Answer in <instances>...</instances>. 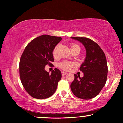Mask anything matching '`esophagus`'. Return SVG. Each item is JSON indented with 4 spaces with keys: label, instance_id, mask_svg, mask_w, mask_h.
<instances>
[{
    "label": "esophagus",
    "instance_id": "1",
    "mask_svg": "<svg viewBox=\"0 0 123 123\" xmlns=\"http://www.w3.org/2000/svg\"><path fill=\"white\" fill-rule=\"evenodd\" d=\"M66 74H67V73L64 72H62V75H63V76L66 75Z\"/></svg>",
    "mask_w": 123,
    "mask_h": 123
}]
</instances>
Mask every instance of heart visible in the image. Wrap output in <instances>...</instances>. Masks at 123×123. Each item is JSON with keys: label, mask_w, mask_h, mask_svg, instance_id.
<instances>
[{"label": "heart", "mask_w": 123, "mask_h": 123, "mask_svg": "<svg viewBox=\"0 0 123 123\" xmlns=\"http://www.w3.org/2000/svg\"><path fill=\"white\" fill-rule=\"evenodd\" d=\"M57 47H55V48L54 49L53 51V54L54 56H55L56 54V49H57ZM79 49V50H80V47L78 45L75 44H72L70 45V50L73 49ZM74 63L73 62H68V61H63L60 63L59 66L62 69L66 70H68L70 69V68L72 67V66H73Z\"/></svg>", "instance_id": "b5f03b06"}]
</instances>
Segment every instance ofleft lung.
<instances>
[{"label": "left lung", "instance_id": "obj_1", "mask_svg": "<svg viewBox=\"0 0 123 123\" xmlns=\"http://www.w3.org/2000/svg\"><path fill=\"white\" fill-rule=\"evenodd\" d=\"M71 38L82 43L86 54L84 62L80 67V70L84 73V76L80 78L74 74L75 79L70 85V88L79 98L92 99L99 94L106 82V58L99 45L91 39L79 37Z\"/></svg>", "mask_w": 123, "mask_h": 123}]
</instances>
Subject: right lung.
<instances>
[{
  "label": "right lung",
  "instance_id": "obj_1",
  "mask_svg": "<svg viewBox=\"0 0 123 123\" xmlns=\"http://www.w3.org/2000/svg\"><path fill=\"white\" fill-rule=\"evenodd\" d=\"M61 40L60 37L41 35L31 41L22 54L19 62L20 80L24 89L34 98H48L56 90L61 72L55 68L50 74L45 67L52 64L53 51Z\"/></svg>",
  "mask_w": 123,
  "mask_h": 123
}]
</instances>
